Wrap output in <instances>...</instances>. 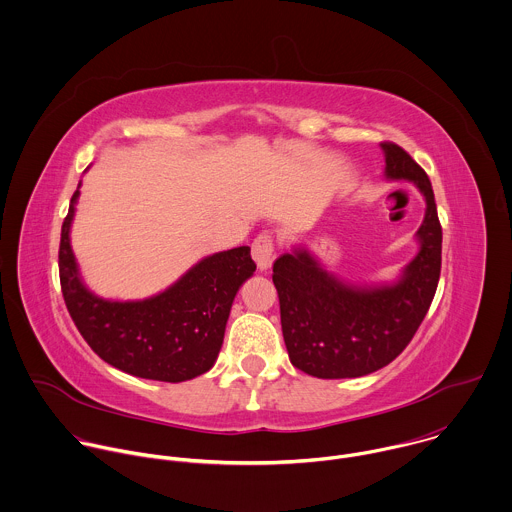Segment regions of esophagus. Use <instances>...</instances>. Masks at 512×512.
Returning <instances> with one entry per match:
<instances>
[{
    "mask_svg": "<svg viewBox=\"0 0 512 512\" xmlns=\"http://www.w3.org/2000/svg\"><path fill=\"white\" fill-rule=\"evenodd\" d=\"M251 253H253V259L257 263V267L261 271L269 269L273 259H275V239L271 233H259L251 245Z\"/></svg>",
    "mask_w": 512,
    "mask_h": 512,
    "instance_id": "1",
    "label": "esophagus"
}]
</instances>
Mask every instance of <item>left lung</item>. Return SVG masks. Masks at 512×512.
I'll use <instances>...</instances> for the list:
<instances>
[{
    "label": "left lung",
    "instance_id": "8db88e82",
    "mask_svg": "<svg viewBox=\"0 0 512 512\" xmlns=\"http://www.w3.org/2000/svg\"><path fill=\"white\" fill-rule=\"evenodd\" d=\"M386 176L411 180L427 209L417 231L421 249L394 287L358 289L322 271L307 251L273 263L283 338L291 364L322 380L360 378L396 360L423 322L441 273V223L425 170L394 144L382 142Z\"/></svg>",
    "mask_w": 512,
    "mask_h": 512
}]
</instances>
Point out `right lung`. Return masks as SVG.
<instances>
[{"instance_id":"1","label":"right lung","mask_w":512,"mask_h":512,"mask_svg":"<svg viewBox=\"0 0 512 512\" xmlns=\"http://www.w3.org/2000/svg\"><path fill=\"white\" fill-rule=\"evenodd\" d=\"M79 190L61 227L59 279L67 310L87 344L110 366L146 380L184 382L205 374L223 344L231 303L253 271L249 247L200 261L174 287L138 303L95 297L79 279L69 227Z\"/></svg>"}]
</instances>
